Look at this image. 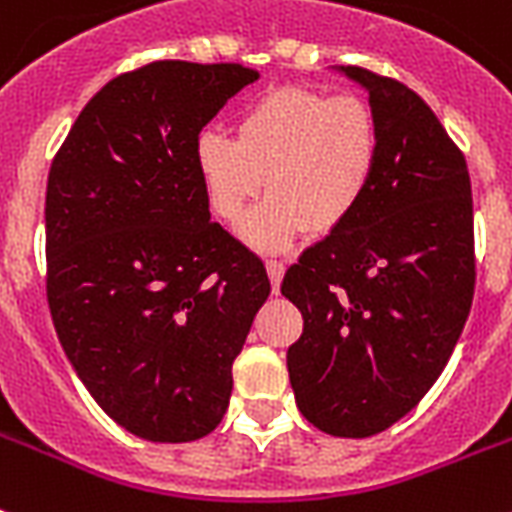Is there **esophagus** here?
Wrapping results in <instances>:
<instances>
[{
	"instance_id": "obj_1",
	"label": "esophagus",
	"mask_w": 512,
	"mask_h": 512,
	"mask_svg": "<svg viewBox=\"0 0 512 512\" xmlns=\"http://www.w3.org/2000/svg\"><path fill=\"white\" fill-rule=\"evenodd\" d=\"M265 265H268V276H270V284H273V292H278V286H281V278H284V270H286L284 260H273V257H270Z\"/></svg>"
}]
</instances>
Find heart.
Returning a JSON list of instances; mask_svg holds the SVG:
<instances>
[{
    "mask_svg": "<svg viewBox=\"0 0 512 512\" xmlns=\"http://www.w3.org/2000/svg\"><path fill=\"white\" fill-rule=\"evenodd\" d=\"M381 160V128L373 107L355 94L286 86L239 112L234 139L199 134L194 168L210 210L239 223L249 202L270 197L244 234L257 247H284L302 231L331 234L368 197Z\"/></svg>",
    "mask_w": 512,
    "mask_h": 512,
    "instance_id": "obj_1",
    "label": "heart"
}]
</instances>
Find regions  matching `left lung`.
I'll use <instances>...</instances> for the list:
<instances>
[{"label": "left lung", "instance_id": "8db88e82", "mask_svg": "<svg viewBox=\"0 0 512 512\" xmlns=\"http://www.w3.org/2000/svg\"><path fill=\"white\" fill-rule=\"evenodd\" d=\"M381 128L368 197L302 252L281 294L302 313L286 352L299 413L365 439L429 392L460 339L476 286L471 176L431 107L394 78L347 65Z\"/></svg>", "mask_w": 512, "mask_h": 512}]
</instances>
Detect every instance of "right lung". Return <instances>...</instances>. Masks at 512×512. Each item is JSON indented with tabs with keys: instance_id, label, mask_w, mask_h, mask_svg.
Here are the masks:
<instances>
[{
	"instance_id": "1",
	"label": "right lung",
	"mask_w": 512,
	"mask_h": 512,
	"mask_svg": "<svg viewBox=\"0 0 512 512\" xmlns=\"http://www.w3.org/2000/svg\"><path fill=\"white\" fill-rule=\"evenodd\" d=\"M257 78L184 60L123 73L89 99L49 168L54 331L97 405L149 442L218 426L270 294L263 260L210 220L194 168L199 131Z\"/></svg>"
}]
</instances>
